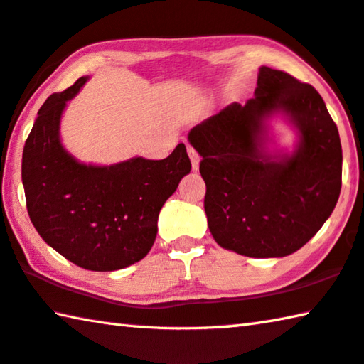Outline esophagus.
I'll list each match as a JSON object with an SVG mask.
<instances>
[{"label":"esophagus","mask_w":364,"mask_h":364,"mask_svg":"<svg viewBox=\"0 0 364 364\" xmlns=\"http://www.w3.org/2000/svg\"><path fill=\"white\" fill-rule=\"evenodd\" d=\"M188 154L191 157V162H193V170H199V162H200V156L193 146H188Z\"/></svg>","instance_id":"obj_1"}]
</instances>
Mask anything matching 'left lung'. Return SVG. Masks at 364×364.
<instances>
[{
	"label": "left lung",
	"mask_w": 364,
	"mask_h": 364,
	"mask_svg": "<svg viewBox=\"0 0 364 364\" xmlns=\"http://www.w3.org/2000/svg\"><path fill=\"white\" fill-rule=\"evenodd\" d=\"M280 110L301 141L291 156L272 160L260 149L262 121ZM188 138L202 156L205 213L223 248L250 257L288 256L318 232L338 203V125L318 92L285 71L262 67L253 98L229 105Z\"/></svg>",
	"instance_id": "1"
}]
</instances>
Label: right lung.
Segmentation results:
<instances>
[{"mask_svg":"<svg viewBox=\"0 0 364 364\" xmlns=\"http://www.w3.org/2000/svg\"><path fill=\"white\" fill-rule=\"evenodd\" d=\"M85 81L79 77L39 108L23 146L22 181L26 210L43 240L79 267L111 272L149 253L162 205L191 171V161L180 143L162 161L79 164L63 149L58 125Z\"/></svg>","mask_w":364,"mask_h":364,"instance_id":"add662e5","label":"right lung"}]
</instances>
